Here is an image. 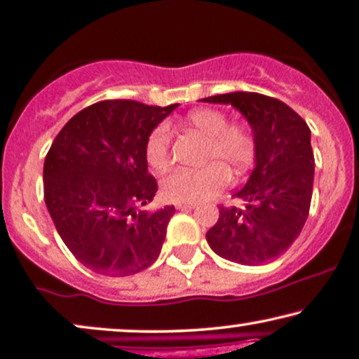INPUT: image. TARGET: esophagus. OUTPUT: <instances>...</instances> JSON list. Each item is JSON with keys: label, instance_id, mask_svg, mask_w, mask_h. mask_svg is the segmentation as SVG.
<instances>
[{"label": "esophagus", "instance_id": "esophagus-1", "mask_svg": "<svg viewBox=\"0 0 359 359\" xmlns=\"http://www.w3.org/2000/svg\"><path fill=\"white\" fill-rule=\"evenodd\" d=\"M177 209H194L196 207V202H177Z\"/></svg>", "mask_w": 359, "mask_h": 359}]
</instances>
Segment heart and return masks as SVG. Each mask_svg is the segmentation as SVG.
<instances>
[{
	"mask_svg": "<svg viewBox=\"0 0 359 359\" xmlns=\"http://www.w3.org/2000/svg\"><path fill=\"white\" fill-rule=\"evenodd\" d=\"M179 130L204 138L207 142L202 162H210L196 170H179L167 177L162 189L175 202H201L214 197L231 175L241 177L254 165L257 154L256 137L248 125L229 123V116L215 109H197L179 123ZM145 161L157 174L172 165L170 137L165 128H157L145 142Z\"/></svg>",
	"mask_w": 359,
	"mask_h": 359,
	"instance_id": "heart-1",
	"label": "heart"
}]
</instances>
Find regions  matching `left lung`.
<instances>
[{
    "mask_svg": "<svg viewBox=\"0 0 359 359\" xmlns=\"http://www.w3.org/2000/svg\"><path fill=\"white\" fill-rule=\"evenodd\" d=\"M202 102L231 103L245 116L257 144L256 167L232 196L243 205H219L207 243L237 264L274 261L297 239L309 215L314 155L308 123L284 102L261 93H224Z\"/></svg>",
    "mask_w": 359,
    "mask_h": 359,
    "instance_id": "1",
    "label": "left lung"
}]
</instances>
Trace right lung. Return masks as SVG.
Instances as JSON below:
<instances>
[{
  "label": "right lung",
  "mask_w": 359,
  "mask_h": 359,
  "mask_svg": "<svg viewBox=\"0 0 359 359\" xmlns=\"http://www.w3.org/2000/svg\"><path fill=\"white\" fill-rule=\"evenodd\" d=\"M177 107L93 103L72 116L51 144L43 165L45 204L65 245L93 273L137 274L161 254L175 209H138L157 192L145 142Z\"/></svg>",
  "instance_id": "right-lung-1"
}]
</instances>
